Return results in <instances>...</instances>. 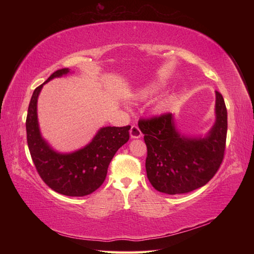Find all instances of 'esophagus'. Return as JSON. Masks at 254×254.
Returning <instances> with one entry per match:
<instances>
[{
  "label": "esophagus",
  "instance_id": "1",
  "mask_svg": "<svg viewBox=\"0 0 254 254\" xmlns=\"http://www.w3.org/2000/svg\"><path fill=\"white\" fill-rule=\"evenodd\" d=\"M130 135H131V137H132V138H139V137L142 136V132H141V130H139L138 127H137V126H135V124H134V126H132V127H131V130H130Z\"/></svg>",
  "mask_w": 254,
  "mask_h": 254
}]
</instances>
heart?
I'll return each mask as SVG.
<instances>
[{
    "mask_svg": "<svg viewBox=\"0 0 254 254\" xmlns=\"http://www.w3.org/2000/svg\"><path fill=\"white\" fill-rule=\"evenodd\" d=\"M158 90H159V86L149 85V86H146V87H144L141 91H139V93L137 94V97L139 99H146V98H149V97H152L153 95H155ZM167 107H168V101L161 100L157 106V109L159 111H164L167 109Z\"/></svg>",
    "mask_w": 254,
    "mask_h": 254,
    "instance_id": "1",
    "label": "heart"
}]
</instances>
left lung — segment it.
<instances>
[{"label":"left lung","mask_w":254,"mask_h":254,"mask_svg":"<svg viewBox=\"0 0 254 254\" xmlns=\"http://www.w3.org/2000/svg\"><path fill=\"white\" fill-rule=\"evenodd\" d=\"M215 93L216 121L205 137L181 135L171 113L138 121L147 146V178L157 191L191 192L206 185L219 169L226 148L227 109L222 94Z\"/></svg>","instance_id":"1"}]
</instances>
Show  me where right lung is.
Here are the masks:
<instances>
[{"instance_id":"1","label":"right lung","mask_w":254,"mask_h":254,"mask_svg":"<svg viewBox=\"0 0 254 254\" xmlns=\"http://www.w3.org/2000/svg\"><path fill=\"white\" fill-rule=\"evenodd\" d=\"M68 72V68L58 69L34 90L26 119L27 144L38 174L48 187L63 195L85 196L104 183L113 156L130 138L131 127H101L88 145L74 153L53 150L40 134L37 100L42 86Z\"/></svg>"}]
</instances>
